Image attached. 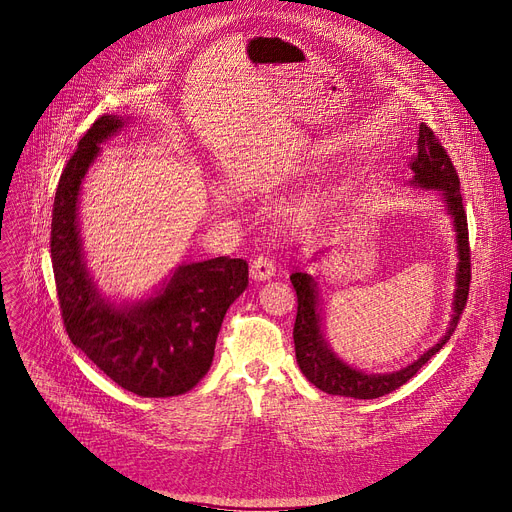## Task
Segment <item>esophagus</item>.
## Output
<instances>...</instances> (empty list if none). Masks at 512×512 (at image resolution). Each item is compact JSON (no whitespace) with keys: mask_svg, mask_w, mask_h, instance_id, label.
<instances>
[{"mask_svg":"<svg viewBox=\"0 0 512 512\" xmlns=\"http://www.w3.org/2000/svg\"><path fill=\"white\" fill-rule=\"evenodd\" d=\"M274 276H276L274 261H271L269 257H263V255L255 257V261L251 263V278L255 282H265V280L274 278Z\"/></svg>","mask_w":512,"mask_h":512,"instance_id":"1","label":"esophagus"}]
</instances>
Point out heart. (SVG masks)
<instances>
[{
  "label": "heart",
  "instance_id": "heart-1",
  "mask_svg": "<svg viewBox=\"0 0 512 512\" xmlns=\"http://www.w3.org/2000/svg\"><path fill=\"white\" fill-rule=\"evenodd\" d=\"M321 203H323V197H321V195H315V197H311V199H306V201L302 203V206H298V208L294 210L292 220L298 222V224L309 222V220L321 210Z\"/></svg>",
  "mask_w": 512,
  "mask_h": 512
}]
</instances>
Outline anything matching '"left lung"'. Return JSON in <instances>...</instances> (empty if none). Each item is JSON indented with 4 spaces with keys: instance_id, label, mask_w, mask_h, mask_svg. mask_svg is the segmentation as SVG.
Returning a JSON list of instances; mask_svg holds the SVG:
<instances>
[{
    "instance_id": "left-lung-1",
    "label": "left lung",
    "mask_w": 512,
    "mask_h": 512,
    "mask_svg": "<svg viewBox=\"0 0 512 512\" xmlns=\"http://www.w3.org/2000/svg\"><path fill=\"white\" fill-rule=\"evenodd\" d=\"M412 181L410 185L416 189L436 191L438 197L445 203V210L453 220V232L457 241V267H455V292H453V309L449 327L438 342L428 348L420 358L407 366L393 372H364L346 360L339 358L323 333V315H321V298L317 280L306 274L304 269H296L290 276L292 286L298 296V313L294 323V348L296 362L302 374L309 379L317 389L329 395H342L354 399H377L383 397L401 385L410 381L414 374L445 346L467 304L469 280H471V265H469V236H467V216L463 210V197L459 191L457 170L436 140V135L424 123L420 125L418 152L410 160ZM325 253V251H319ZM317 259V257H315Z\"/></svg>"
}]
</instances>
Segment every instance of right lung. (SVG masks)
Returning a JSON list of instances; mask_svg holds the SVG:
<instances>
[{"label":"right lung","instance_id":"add662e5","mask_svg":"<svg viewBox=\"0 0 512 512\" xmlns=\"http://www.w3.org/2000/svg\"><path fill=\"white\" fill-rule=\"evenodd\" d=\"M127 125L117 115L94 121L63 168L51 222L53 274L72 344L125 391L173 397L206 377L224 315L249 284V265L230 257L183 263L133 302L100 292L84 257L80 193L100 144Z\"/></svg>","mask_w":512,"mask_h":512}]
</instances>
